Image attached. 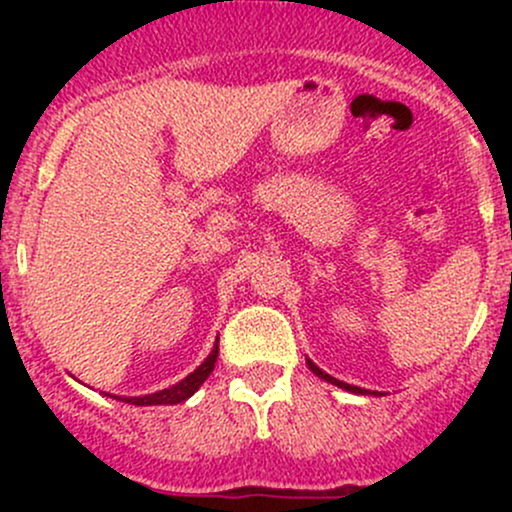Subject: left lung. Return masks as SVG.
<instances>
[{
  "label": "left lung",
  "mask_w": 512,
  "mask_h": 512,
  "mask_svg": "<svg viewBox=\"0 0 512 512\" xmlns=\"http://www.w3.org/2000/svg\"><path fill=\"white\" fill-rule=\"evenodd\" d=\"M305 363H308V368L313 370V373L317 375V378H322V380H327V383H332V385H337V387H342V390H346V392H354V395H378V392H370V390H363V387H356V385H349V383H342V380H337V378H332V375H327L325 370L322 368H317L313 361H310V358H305ZM380 395H383V392H380Z\"/></svg>",
  "instance_id": "left-lung-1"
}]
</instances>
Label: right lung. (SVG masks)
Wrapping results in <instances>:
<instances>
[{
    "label": "right lung",
    "mask_w": 512,
    "mask_h": 512,
    "mask_svg": "<svg viewBox=\"0 0 512 512\" xmlns=\"http://www.w3.org/2000/svg\"><path fill=\"white\" fill-rule=\"evenodd\" d=\"M216 358H219V339L214 342V349H211V354L204 358L199 366L192 370L187 378H182L180 383L166 387V390H158V392H151V395H144V397H115L120 399V402L125 404H134V407H156V404H180L185 402V399H190L195 392L202 387L204 380L209 378L211 370H214V363ZM105 397H110L108 392H105Z\"/></svg>",
    "instance_id": "right-lung-1"
}]
</instances>
